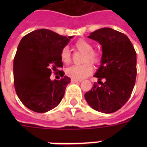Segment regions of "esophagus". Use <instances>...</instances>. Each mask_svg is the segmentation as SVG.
Instances as JSON below:
<instances>
[{"label":"esophagus","mask_w":147,"mask_h":147,"mask_svg":"<svg viewBox=\"0 0 147 147\" xmlns=\"http://www.w3.org/2000/svg\"><path fill=\"white\" fill-rule=\"evenodd\" d=\"M71 82L72 83H79L82 82V80H77V79H73V78H71Z\"/></svg>","instance_id":"34e87169"}]
</instances>
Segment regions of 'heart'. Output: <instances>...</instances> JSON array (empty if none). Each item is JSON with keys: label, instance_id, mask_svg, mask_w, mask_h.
<instances>
[{"label": "heart", "instance_id": "b5f03b06", "mask_svg": "<svg viewBox=\"0 0 147 147\" xmlns=\"http://www.w3.org/2000/svg\"><path fill=\"white\" fill-rule=\"evenodd\" d=\"M74 47L77 50L85 53L83 62H86L83 65H75L69 67L65 70V74L71 78L81 80L86 78L91 75L92 72V66L90 64V62L92 64H97L100 62V53L97 50L92 49V45L88 41L85 40H79L75 43ZM60 57L62 62L68 64L71 61V55L70 52L67 47H65L61 51Z\"/></svg>", "mask_w": 147, "mask_h": 147}]
</instances>
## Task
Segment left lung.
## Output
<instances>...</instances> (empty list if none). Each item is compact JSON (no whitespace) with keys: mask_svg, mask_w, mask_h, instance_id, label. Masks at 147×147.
Here are the masks:
<instances>
[{"mask_svg":"<svg viewBox=\"0 0 147 147\" xmlns=\"http://www.w3.org/2000/svg\"><path fill=\"white\" fill-rule=\"evenodd\" d=\"M88 38L102 47L100 66L94 75V83L85 94L91 107L99 112L111 114L118 111L130 98L137 77V53L129 38L111 28L99 29ZM105 79V82L100 81Z\"/></svg>","mask_w":147,"mask_h":147,"instance_id":"left-lung-1","label":"left lung"}]
</instances>
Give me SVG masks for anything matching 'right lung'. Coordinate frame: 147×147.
Returning a JSON list of instances; mask_svg holds the SVG:
<instances>
[{
	"instance_id": "add662e5",
	"label": "right lung",
	"mask_w": 147,
	"mask_h": 147,
	"mask_svg": "<svg viewBox=\"0 0 147 147\" xmlns=\"http://www.w3.org/2000/svg\"><path fill=\"white\" fill-rule=\"evenodd\" d=\"M71 36L40 29L22 38L13 59V82L17 96L33 111L45 113L55 107L64 96L70 78L64 76L60 53ZM53 71L62 77L52 81Z\"/></svg>"
}]
</instances>
